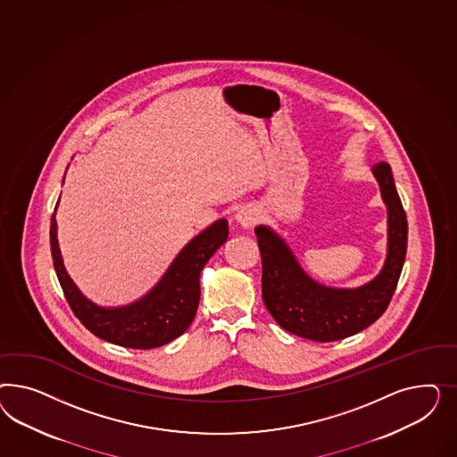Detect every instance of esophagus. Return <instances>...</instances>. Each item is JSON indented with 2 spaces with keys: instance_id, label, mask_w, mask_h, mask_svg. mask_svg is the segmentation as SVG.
Returning <instances> with one entry per match:
<instances>
[{
  "instance_id": "1",
  "label": "esophagus",
  "mask_w": 457,
  "mask_h": 457,
  "mask_svg": "<svg viewBox=\"0 0 457 457\" xmlns=\"http://www.w3.org/2000/svg\"><path fill=\"white\" fill-rule=\"evenodd\" d=\"M236 221L239 222L243 228H251L258 222V212L253 208H241L236 214Z\"/></svg>"
}]
</instances>
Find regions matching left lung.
Here are the masks:
<instances>
[{
    "label": "left lung",
    "instance_id": "left-lung-1",
    "mask_svg": "<svg viewBox=\"0 0 457 457\" xmlns=\"http://www.w3.org/2000/svg\"><path fill=\"white\" fill-rule=\"evenodd\" d=\"M374 174L388 209V253L382 271L360 288L319 285L296 263L281 237L266 226L254 229L263 264L264 306L287 332L315 342H335L361 332L387 310L405 262L407 216L387 162H377Z\"/></svg>",
    "mask_w": 457,
    "mask_h": 457
}]
</instances>
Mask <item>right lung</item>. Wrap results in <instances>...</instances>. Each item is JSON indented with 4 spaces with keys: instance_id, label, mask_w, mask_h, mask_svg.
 Returning a JSON list of instances; mask_svg holds the SVG:
<instances>
[{
    "instance_id": "right-lung-1",
    "label": "right lung",
    "mask_w": 457,
    "mask_h": 457,
    "mask_svg": "<svg viewBox=\"0 0 457 457\" xmlns=\"http://www.w3.org/2000/svg\"><path fill=\"white\" fill-rule=\"evenodd\" d=\"M228 235L226 220L211 224L184 246L151 293L129 306L100 308L88 302L67 275L56 239L55 214L50 222L52 260L73 315L98 338L137 350L166 345L187 330L201 298V270L224 245Z\"/></svg>"
}]
</instances>
